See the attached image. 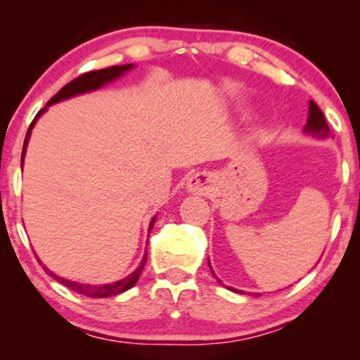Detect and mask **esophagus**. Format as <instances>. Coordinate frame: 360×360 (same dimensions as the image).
I'll use <instances>...</instances> for the list:
<instances>
[{
  "mask_svg": "<svg viewBox=\"0 0 360 360\" xmlns=\"http://www.w3.org/2000/svg\"><path fill=\"white\" fill-rule=\"evenodd\" d=\"M188 189L201 196H212L214 191V174L212 172H198L188 179Z\"/></svg>",
  "mask_w": 360,
  "mask_h": 360,
  "instance_id": "esophagus-1",
  "label": "esophagus"
}]
</instances>
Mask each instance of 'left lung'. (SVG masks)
<instances>
[{"instance_id": "obj_1", "label": "left lung", "mask_w": 360, "mask_h": 360, "mask_svg": "<svg viewBox=\"0 0 360 360\" xmlns=\"http://www.w3.org/2000/svg\"><path fill=\"white\" fill-rule=\"evenodd\" d=\"M304 131H307V134L315 135V137H318V139H328L330 137L328 123H326L323 113H321V110L318 108V105L315 101H309V115H308L307 127H304ZM230 289L235 291L233 288H230Z\"/></svg>"}]
</instances>
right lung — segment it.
I'll list each match as a JSON object with an SVG mask.
<instances>
[{"label": "right lung", "mask_w": 360, "mask_h": 360, "mask_svg": "<svg viewBox=\"0 0 360 360\" xmlns=\"http://www.w3.org/2000/svg\"><path fill=\"white\" fill-rule=\"evenodd\" d=\"M134 68L131 64H125V65H111V68H106V69H100V71H91V72H86V74H81L79 77H76V79L68 82V84L62 88L59 93L56 94V96L52 98L51 101L47 103V106L53 105V103H59L62 100H68V98H72V96H77V94H82V93H89V91H94V89H100L101 86H105L106 82H111L115 81L117 77L123 76L127 71H130V69ZM47 106H45L44 110H40L39 113H37V117L34 122L30 123V128H28L27 131V139H25V143H23V152H22V164H23V157H25V150H27V143H28V139H30V134H32V128H34L35 122L39 120L40 115L44 113L45 110H47ZM154 221H155V217L152 218L150 221V226H148V232L152 230V226H154ZM40 262V260H39ZM147 262V252L146 255H143L142 262H140V266L131 272L130 276H127V278L117 281V283H111V284H103V286H93V284H82V283H76V281H69V279H64L60 278V276H57L56 272H52L51 269H47V267L44 266L45 272H47L49 276H52L53 279L57 281V283L64 284L65 288L72 289V291L79 292V295H84V296H89V298H110V296H117L120 292L127 291V289H130L131 286H135V283H137L139 278H140V272H142L143 266H146ZM42 264V262H40Z\"/></svg>", "instance_id": "add662e5"}]
</instances>
